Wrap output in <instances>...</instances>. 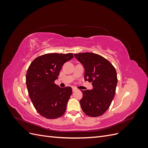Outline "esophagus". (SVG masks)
Returning a JSON list of instances; mask_svg holds the SVG:
<instances>
[{
    "instance_id": "esophagus-1",
    "label": "esophagus",
    "mask_w": 148,
    "mask_h": 148,
    "mask_svg": "<svg viewBox=\"0 0 148 148\" xmlns=\"http://www.w3.org/2000/svg\"><path fill=\"white\" fill-rule=\"evenodd\" d=\"M72 91H73V92H75V91H77V89L75 88H72Z\"/></svg>"
}]
</instances>
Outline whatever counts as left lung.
<instances>
[{"mask_svg": "<svg viewBox=\"0 0 148 148\" xmlns=\"http://www.w3.org/2000/svg\"><path fill=\"white\" fill-rule=\"evenodd\" d=\"M84 69V80L92 82L91 90H82L79 103L84 112L89 117H99L109 108L117 84L114 66L100 55L91 52L75 53Z\"/></svg>", "mask_w": 148, "mask_h": 148, "instance_id": "left-lung-1", "label": "left lung"}]
</instances>
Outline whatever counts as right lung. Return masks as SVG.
<instances>
[{"instance_id": "obj_1", "label": "right lung", "mask_w": 148, "mask_h": 148, "mask_svg": "<svg viewBox=\"0 0 148 148\" xmlns=\"http://www.w3.org/2000/svg\"><path fill=\"white\" fill-rule=\"evenodd\" d=\"M73 58L71 53H46L36 58L29 66L26 75L29 96L44 117L54 119L65 113L72 89L60 88L54 82L63 65Z\"/></svg>"}]
</instances>
